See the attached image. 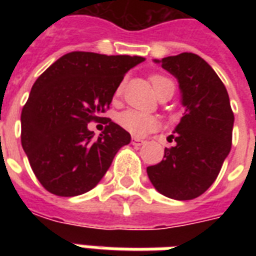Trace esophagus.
I'll use <instances>...</instances> for the list:
<instances>
[{"label":"esophagus","instance_id":"obj_1","mask_svg":"<svg viewBox=\"0 0 256 256\" xmlns=\"http://www.w3.org/2000/svg\"><path fill=\"white\" fill-rule=\"evenodd\" d=\"M144 142H146V140H140V138H136V136H134V138H132V144H134V146H142Z\"/></svg>","mask_w":256,"mask_h":256}]
</instances>
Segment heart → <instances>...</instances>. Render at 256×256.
<instances>
[{
	"label": "heart",
	"instance_id": "heart-1",
	"mask_svg": "<svg viewBox=\"0 0 256 256\" xmlns=\"http://www.w3.org/2000/svg\"><path fill=\"white\" fill-rule=\"evenodd\" d=\"M152 88L156 90V92H160L164 88H174V82L172 80H170L168 77H164V76H160V74H156V76H152ZM124 92V84H120L118 86V88L116 90V96H120ZM118 124L128 130V132H132L134 136H144L148 132H152L158 128V120H156L154 116H150V114H146V112H138V110H132V108H128V110H124L116 118Z\"/></svg>",
	"mask_w": 256,
	"mask_h": 256
}]
</instances>
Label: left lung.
Returning <instances> with one entry per match:
<instances>
[{
    "label": "left lung",
    "mask_w": 256,
    "mask_h": 256,
    "mask_svg": "<svg viewBox=\"0 0 256 256\" xmlns=\"http://www.w3.org/2000/svg\"><path fill=\"white\" fill-rule=\"evenodd\" d=\"M182 92L184 114L170 136L175 146L148 166V175L160 194L176 200L202 195L215 182L232 142L234 112L227 90L212 68L192 53L162 58Z\"/></svg>",
    "instance_id": "left-lung-1"
}]
</instances>
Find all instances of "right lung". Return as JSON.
<instances>
[{"mask_svg": "<svg viewBox=\"0 0 256 256\" xmlns=\"http://www.w3.org/2000/svg\"><path fill=\"white\" fill-rule=\"evenodd\" d=\"M138 56L72 52L34 82L21 114V144L32 170L58 196L85 194L98 184L132 136L108 118L94 138L88 128L108 108L124 74L144 62Z\"/></svg>", "mask_w": 256, "mask_h": 256, "instance_id": "right-lung-1", "label": "right lung"}]
</instances>
